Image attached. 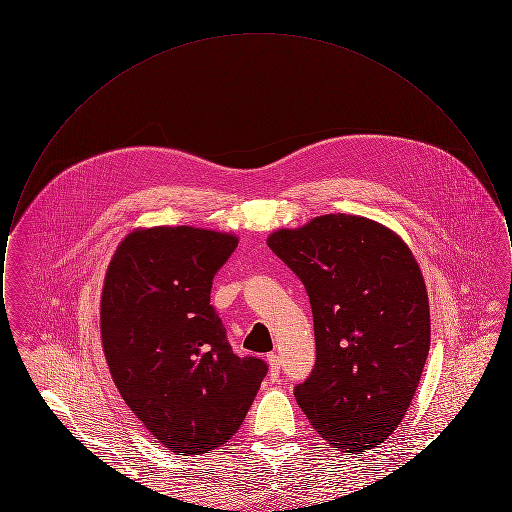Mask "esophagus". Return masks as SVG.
I'll return each mask as SVG.
<instances>
[{
  "mask_svg": "<svg viewBox=\"0 0 512 512\" xmlns=\"http://www.w3.org/2000/svg\"><path fill=\"white\" fill-rule=\"evenodd\" d=\"M268 372L272 378H278L280 374V359L276 353H268L267 355Z\"/></svg>",
  "mask_w": 512,
  "mask_h": 512,
  "instance_id": "esophagus-1",
  "label": "esophagus"
}]
</instances>
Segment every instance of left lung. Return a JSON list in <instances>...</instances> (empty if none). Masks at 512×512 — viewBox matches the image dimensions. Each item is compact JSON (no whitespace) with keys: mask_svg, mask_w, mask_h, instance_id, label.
Returning <instances> with one entry per match:
<instances>
[{"mask_svg":"<svg viewBox=\"0 0 512 512\" xmlns=\"http://www.w3.org/2000/svg\"><path fill=\"white\" fill-rule=\"evenodd\" d=\"M267 244L311 299L317 365L295 388L332 447L365 453L390 438L430 351L422 270L399 234L359 215H322L280 228Z\"/></svg>","mask_w":512,"mask_h":512,"instance_id":"1","label":"left lung"}]
</instances>
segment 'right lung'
I'll list each match as a JSON object with an SVG mask.
<instances>
[{
	"label": "right lung",
	"instance_id": "1",
	"mask_svg": "<svg viewBox=\"0 0 512 512\" xmlns=\"http://www.w3.org/2000/svg\"><path fill=\"white\" fill-rule=\"evenodd\" d=\"M238 236L195 226L136 228L105 272L99 330L124 403L163 447L203 455L232 438L267 374L238 357L211 301Z\"/></svg>",
	"mask_w": 512,
	"mask_h": 512
}]
</instances>
